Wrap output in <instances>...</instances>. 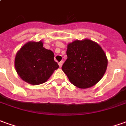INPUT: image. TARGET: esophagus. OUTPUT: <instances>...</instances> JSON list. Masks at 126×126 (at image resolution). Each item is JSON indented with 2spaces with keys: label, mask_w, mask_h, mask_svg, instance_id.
<instances>
[{
  "label": "esophagus",
  "mask_w": 126,
  "mask_h": 126,
  "mask_svg": "<svg viewBox=\"0 0 126 126\" xmlns=\"http://www.w3.org/2000/svg\"><path fill=\"white\" fill-rule=\"evenodd\" d=\"M62 64H63V62H62V61L58 63V64H59V66H60V67H62Z\"/></svg>",
  "instance_id": "esophagus-1"
}]
</instances>
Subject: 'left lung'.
<instances>
[{
    "instance_id": "left-lung-1",
    "label": "left lung",
    "mask_w": 126,
    "mask_h": 126,
    "mask_svg": "<svg viewBox=\"0 0 126 126\" xmlns=\"http://www.w3.org/2000/svg\"><path fill=\"white\" fill-rule=\"evenodd\" d=\"M67 60L62 69L75 86L90 88L104 76L108 60L99 45L90 40H75L68 45Z\"/></svg>"
}]
</instances>
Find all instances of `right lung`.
<instances>
[{"mask_svg": "<svg viewBox=\"0 0 126 126\" xmlns=\"http://www.w3.org/2000/svg\"><path fill=\"white\" fill-rule=\"evenodd\" d=\"M17 73L22 80L32 85L42 84L59 66L54 53L43 47L41 41L29 42L22 47L15 58Z\"/></svg>", "mask_w": 126, "mask_h": 126, "instance_id": "right-lung-1", "label": "right lung"}]
</instances>
